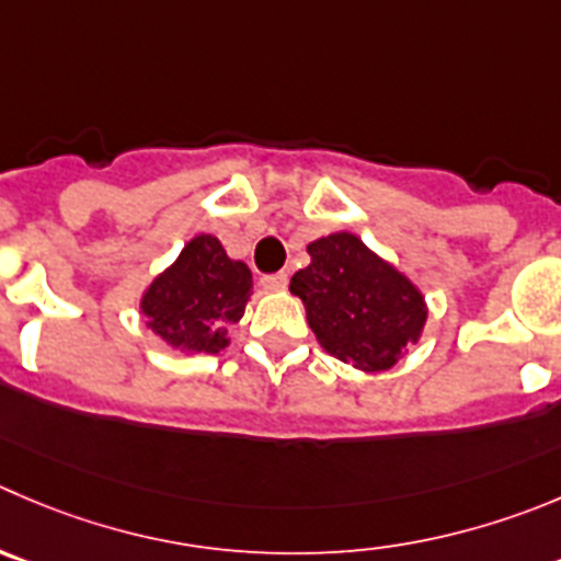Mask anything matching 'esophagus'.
<instances>
[{
	"label": "esophagus",
	"instance_id": "1",
	"mask_svg": "<svg viewBox=\"0 0 561 561\" xmlns=\"http://www.w3.org/2000/svg\"><path fill=\"white\" fill-rule=\"evenodd\" d=\"M286 284H289V275H286V272L261 275V286H264L266 291H280V289H286Z\"/></svg>",
	"mask_w": 561,
	"mask_h": 561
}]
</instances>
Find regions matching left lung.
<instances>
[{"label": "left lung", "mask_w": 561, "mask_h": 561, "mask_svg": "<svg viewBox=\"0 0 561 561\" xmlns=\"http://www.w3.org/2000/svg\"><path fill=\"white\" fill-rule=\"evenodd\" d=\"M308 253L291 291L306 302L319 344L355 369H391L426 322L421 291L352 233L317 239Z\"/></svg>", "instance_id": "1"}]
</instances>
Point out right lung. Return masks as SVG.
I'll list each match as a JSON object with an SVG mask.
<instances>
[{
    "label": "right lung",
    "mask_w": 561,
    "mask_h": 561,
    "mask_svg": "<svg viewBox=\"0 0 561 561\" xmlns=\"http://www.w3.org/2000/svg\"><path fill=\"white\" fill-rule=\"evenodd\" d=\"M250 289L248 266L228 259L220 239L201 233L148 286L142 313L148 328L175 350L215 355L228 344V328L242 319Z\"/></svg>",
    "instance_id": "obj_1"
}]
</instances>
